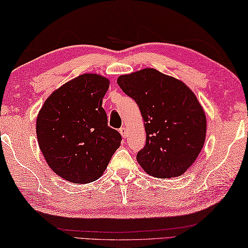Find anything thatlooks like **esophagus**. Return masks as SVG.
I'll list each match as a JSON object with an SVG mask.
<instances>
[{
    "label": "esophagus",
    "mask_w": 248,
    "mask_h": 248,
    "mask_svg": "<svg viewBox=\"0 0 248 248\" xmlns=\"http://www.w3.org/2000/svg\"><path fill=\"white\" fill-rule=\"evenodd\" d=\"M119 132H120V134L122 135V137H123V139H125V137L127 136V131H126V128H125L124 126L121 127V128L119 129Z\"/></svg>",
    "instance_id": "34e87169"
}]
</instances>
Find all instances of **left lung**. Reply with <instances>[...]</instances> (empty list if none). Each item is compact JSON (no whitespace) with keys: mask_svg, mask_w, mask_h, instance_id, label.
<instances>
[{"mask_svg":"<svg viewBox=\"0 0 248 248\" xmlns=\"http://www.w3.org/2000/svg\"><path fill=\"white\" fill-rule=\"evenodd\" d=\"M120 88L135 100L144 120L146 145L136 159L156 178L181 176L203 148L206 117L186 83L153 68L120 76Z\"/></svg>","mask_w":248,"mask_h":248,"instance_id":"8db88e82","label":"left lung"}]
</instances>
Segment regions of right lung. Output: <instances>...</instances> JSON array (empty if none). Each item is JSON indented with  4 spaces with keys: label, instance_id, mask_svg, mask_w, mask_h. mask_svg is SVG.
Here are the masks:
<instances>
[{
    "label": "right lung",
    "instance_id": "obj_1",
    "mask_svg": "<svg viewBox=\"0 0 248 248\" xmlns=\"http://www.w3.org/2000/svg\"><path fill=\"white\" fill-rule=\"evenodd\" d=\"M109 80L83 74L47 97L36 119L40 151L62 179L89 184L102 176L121 146L120 133L108 126L102 100Z\"/></svg>",
    "mask_w": 248,
    "mask_h": 248
}]
</instances>
